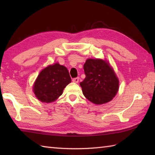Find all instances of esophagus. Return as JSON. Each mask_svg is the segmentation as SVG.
I'll use <instances>...</instances> for the list:
<instances>
[{"instance_id": "esophagus-1", "label": "esophagus", "mask_w": 155, "mask_h": 155, "mask_svg": "<svg viewBox=\"0 0 155 155\" xmlns=\"http://www.w3.org/2000/svg\"><path fill=\"white\" fill-rule=\"evenodd\" d=\"M72 81H73L74 83H78V81H79V77H76V78H74L73 79H72Z\"/></svg>"}]
</instances>
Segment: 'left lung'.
Segmentation results:
<instances>
[{
    "label": "left lung",
    "mask_w": 155,
    "mask_h": 155,
    "mask_svg": "<svg viewBox=\"0 0 155 155\" xmlns=\"http://www.w3.org/2000/svg\"><path fill=\"white\" fill-rule=\"evenodd\" d=\"M84 79L80 83L83 94L97 104L107 103L113 99L118 90V78L107 62L88 58L84 64Z\"/></svg>",
    "instance_id": "1"
}]
</instances>
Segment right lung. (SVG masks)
Instances as JSON below:
<instances>
[{
	"instance_id": "add662e5",
	"label": "right lung",
	"mask_w": 155,
	"mask_h": 155,
	"mask_svg": "<svg viewBox=\"0 0 155 155\" xmlns=\"http://www.w3.org/2000/svg\"><path fill=\"white\" fill-rule=\"evenodd\" d=\"M71 82L68 69L56 63L44 68L36 80L33 90L39 101L43 103L54 101Z\"/></svg>"
}]
</instances>
